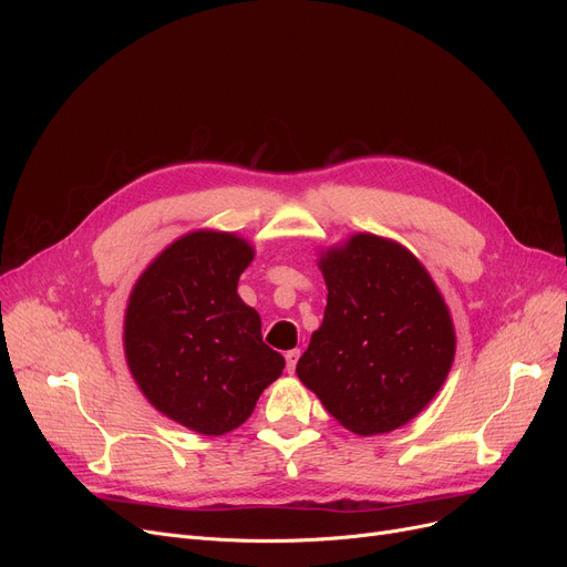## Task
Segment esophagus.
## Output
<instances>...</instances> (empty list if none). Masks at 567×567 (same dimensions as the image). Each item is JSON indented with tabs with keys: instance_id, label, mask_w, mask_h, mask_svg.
Wrapping results in <instances>:
<instances>
[{
	"instance_id": "34e87169",
	"label": "esophagus",
	"mask_w": 567,
	"mask_h": 567,
	"mask_svg": "<svg viewBox=\"0 0 567 567\" xmlns=\"http://www.w3.org/2000/svg\"><path fill=\"white\" fill-rule=\"evenodd\" d=\"M299 355H301V351H299V349H291V351H287V353H285L287 372H289V374L296 370V363H299Z\"/></svg>"
}]
</instances>
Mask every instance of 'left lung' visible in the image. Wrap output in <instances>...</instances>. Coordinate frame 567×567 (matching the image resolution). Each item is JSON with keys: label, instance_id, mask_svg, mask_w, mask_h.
I'll return each instance as SVG.
<instances>
[{"label": "left lung", "instance_id": "obj_1", "mask_svg": "<svg viewBox=\"0 0 567 567\" xmlns=\"http://www.w3.org/2000/svg\"><path fill=\"white\" fill-rule=\"evenodd\" d=\"M323 321L296 374L353 434L391 432L436 395L455 355L439 289L402 246L355 234L321 261Z\"/></svg>", "mask_w": 567, "mask_h": 567}]
</instances>
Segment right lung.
Masks as SVG:
<instances>
[{
    "mask_svg": "<svg viewBox=\"0 0 567 567\" xmlns=\"http://www.w3.org/2000/svg\"><path fill=\"white\" fill-rule=\"evenodd\" d=\"M250 261L244 238L188 234L146 268L126 310V359L142 393L206 436L246 423L285 368L261 340L259 315L236 293Z\"/></svg>",
    "mask_w": 567,
    "mask_h": 567,
    "instance_id": "add662e5",
    "label": "right lung"
}]
</instances>
